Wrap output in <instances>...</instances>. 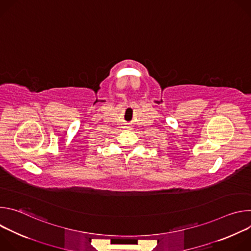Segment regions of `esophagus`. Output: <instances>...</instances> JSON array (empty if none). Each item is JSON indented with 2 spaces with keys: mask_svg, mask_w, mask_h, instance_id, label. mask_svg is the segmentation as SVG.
<instances>
[{
  "mask_svg": "<svg viewBox=\"0 0 251 251\" xmlns=\"http://www.w3.org/2000/svg\"><path fill=\"white\" fill-rule=\"evenodd\" d=\"M123 128H124V129H126V130H131V129H132V128H131V126H129V125H125Z\"/></svg>",
  "mask_w": 251,
  "mask_h": 251,
  "instance_id": "1",
  "label": "esophagus"
}]
</instances>
